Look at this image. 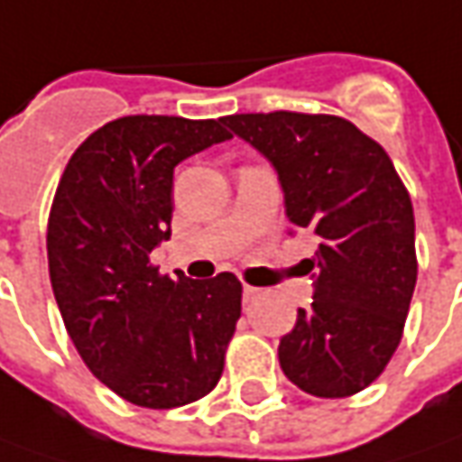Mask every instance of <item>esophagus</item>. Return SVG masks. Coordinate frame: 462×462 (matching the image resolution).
<instances>
[{
	"label": "esophagus",
	"mask_w": 462,
	"mask_h": 462,
	"mask_svg": "<svg viewBox=\"0 0 462 462\" xmlns=\"http://www.w3.org/2000/svg\"><path fill=\"white\" fill-rule=\"evenodd\" d=\"M257 296H260V291H257V288H253V285H245V288H243L245 306H250V303H253Z\"/></svg>",
	"instance_id": "34e87169"
}]
</instances>
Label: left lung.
<instances>
[{
	"mask_svg": "<svg viewBox=\"0 0 462 462\" xmlns=\"http://www.w3.org/2000/svg\"><path fill=\"white\" fill-rule=\"evenodd\" d=\"M275 169L293 230L316 235L313 303L281 338L283 374L313 397H349L384 372L415 293V215L387 152L338 116L222 118ZM293 235V232H291Z\"/></svg>",
	"mask_w": 462,
	"mask_h": 462,
	"instance_id": "1",
	"label": "left lung"
}]
</instances>
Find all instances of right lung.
<instances>
[{
  "label": "right lung",
  "instance_id": "add662e5",
  "mask_svg": "<svg viewBox=\"0 0 462 462\" xmlns=\"http://www.w3.org/2000/svg\"><path fill=\"white\" fill-rule=\"evenodd\" d=\"M232 139L217 121L125 116L93 131L62 171L50 222V283L86 366L125 402L171 410L217 387L243 285L159 275L174 166Z\"/></svg>",
  "mask_w": 462,
  "mask_h": 462
}]
</instances>
